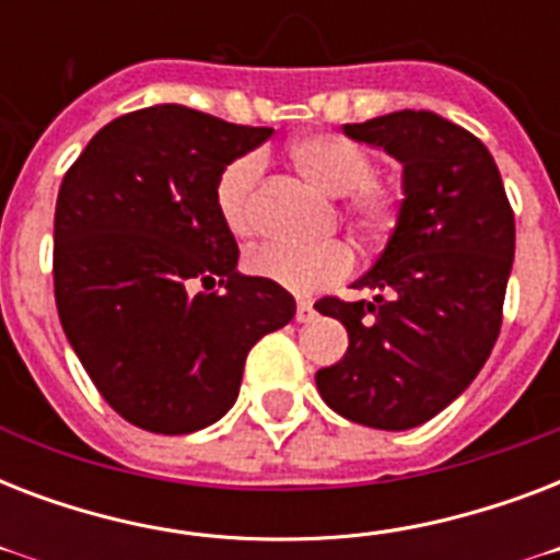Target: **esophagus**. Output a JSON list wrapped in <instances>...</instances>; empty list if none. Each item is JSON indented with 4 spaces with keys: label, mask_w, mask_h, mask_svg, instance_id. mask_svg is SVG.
Masks as SVG:
<instances>
[{
    "label": "esophagus",
    "mask_w": 560,
    "mask_h": 560,
    "mask_svg": "<svg viewBox=\"0 0 560 560\" xmlns=\"http://www.w3.org/2000/svg\"><path fill=\"white\" fill-rule=\"evenodd\" d=\"M314 316H316L314 305H311V302H305V299H302V302H299V305H296V319H299V323H311Z\"/></svg>",
    "instance_id": "34e87169"
}]
</instances>
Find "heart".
<instances>
[{"mask_svg": "<svg viewBox=\"0 0 560 560\" xmlns=\"http://www.w3.org/2000/svg\"><path fill=\"white\" fill-rule=\"evenodd\" d=\"M293 168L328 197H342V211L360 235H383L395 226L404 194L389 179L374 177V156L342 133H307L288 148ZM261 179V160L255 153L237 156L218 174L214 209L223 226L237 237L255 232V197ZM351 253L342 244L314 249L264 244L246 255L255 276L276 281L293 293H314L351 272Z\"/></svg>", "mask_w": 560, "mask_h": 560, "instance_id": "1", "label": "heart"}]
</instances>
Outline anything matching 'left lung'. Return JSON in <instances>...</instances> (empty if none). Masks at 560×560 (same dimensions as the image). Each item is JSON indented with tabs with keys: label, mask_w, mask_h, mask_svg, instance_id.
Segmentation results:
<instances>
[{
	"label": "left lung",
	"mask_w": 560,
	"mask_h": 560,
	"mask_svg": "<svg viewBox=\"0 0 560 560\" xmlns=\"http://www.w3.org/2000/svg\"><path fill=\"white\" fill-rule=\"evenodd\" d=\"M342 133L404 165V200L386 249L354 281L377 296L316 302L349 331V351L316 372V389L349 421L409 430L459 398L494 349L514 211L486 144L435 113L400 109Z\"/></svg>",
	"instance_id": "left-lung-1"
}]
</instances>
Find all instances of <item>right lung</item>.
Listing matches in <instances>:
<instances>
[{"label":"right lung","mask_w":560,"mask_h":560,"mask_svg":"<svg viewBox=\"0 0 560 560\" xmlns=\"http://www.w3.org/2000/svg\"><path fill=\"white\" fill-rule=\"evenodd\" d=\"M270 127L179 104L109 121L66 171L55 209V302L95 389L130 424L183 435L235 404L246 354L296 314L288 290L237 272L214 209L229 162ZM197 280L223 294L190 296Z\"/></svg>","instance_id":"add662e5"}]
</instances>
